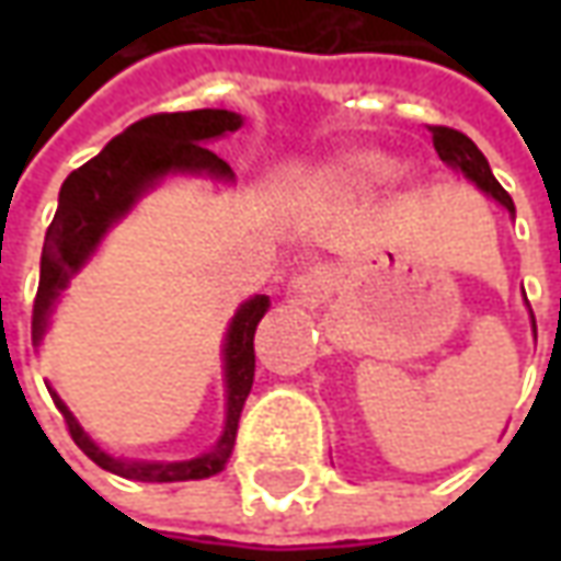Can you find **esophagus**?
I'll use <instances>...</instances> for the list:
<instances>
[{
  "mask_svg": "<svg viewBox=\"0 0 561 561\" xmlns=\"http://www.w3.org/2000/svg\"><path fill=\"white\" fill-rule=\"evenodd\" d=\"M330 285H333V276H330L328 267H309L300 276H294L291 282L294 294L304 297L306 304H318L321 297H328Z\"/></svg>",
  "mask_w": 561,
  "mask_h": 561,
  "instance_id": "esophagus-1",
  "label": "esophagus"
}]
</instances>
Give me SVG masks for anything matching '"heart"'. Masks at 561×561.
I'll use <instances>...</instances> for the list:
<instances>
[{"mask_svg":"<svg viewBox=\"0 0 561 561\" xmlns=\"http://www.w3.org/2000/svg\"><path fill=\"white\" fill-rule=\"evenodd\" d=\"M393 171V161L385 152L376 149H348L340 152L336 159L330 161L328 168L321 171V176L333 185H345V188H369V185L388 180Z\"/></svg>","mask_w":561,"mask_h":561,"instance_id":"1","label":"heart"}]
</instances>
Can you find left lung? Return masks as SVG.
Segmentation results:
<instances>
[{"label":"left lung","mask_w":561,"mask_h":561,"mask_svg":"<svg viewBox=\"0 0 561 561\" xmlns=\"http://www.w3.org/2000/svg\"><path fill=\"white\" fill-rule=\"evenodd\" d=\"M430 131H433V147L435 152H438V159L445 161L447 168H454L457 173H462L466 180H471V183L481 188L483 195H490L493 201H499V204L514 216V201H511V195H507L505 188L499 185V180H495L493 171H490V161L483 159V152L474 147V140L466 138V135L457 131V128H447V126H433ZM523 297H526V294H523ZM529 318H531V333H535V340H538V328H535V316H531V309H529Z\"/></svg>","instance_id":"1"}]
</instances>
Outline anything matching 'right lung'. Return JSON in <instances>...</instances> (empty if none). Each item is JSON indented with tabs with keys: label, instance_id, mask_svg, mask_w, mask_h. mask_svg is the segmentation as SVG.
Wrapping results in <instances>:
<instances>
[{
	"label": "right lung",
	"instance_id": "add662e5",
	"mask_svg": "<svg viewBox=\"0 0 561 561\" xmlns=\"http://www.w3.org/2000/svg\"><path fill=\"white\" fill-rule=\"evenodd\" d=\"M243 126V116L233 111H185V114H156L128 126L123 135H116L107 147L90 159L83 168L71 171L59 188V207L47 228L42 249V279L32 306V342L42 345L44 333L50 328L59 294L66 291L68 282L90 264V257L99 252V245L114 228L135 209L140 197L164 176H209L219 183H233V171L228 161H221L213 149L204 144L225 138ZM270 309V297L255 294L233 312L225 342H221V373H225V430L219 442L207 454L195 459H126L107 454L99 442H92L90 433L78 423L62 397L50 385L56 409L68 423V433L75 445L87 457L114 471L119 478L144 483H173V481H201L219 474L231 459L237 426L243 412L245 397L255 381V330L257 321Z\"/></svg>",
	"mask_w": 561,
	"mask_h": 561
}]
</instances>
